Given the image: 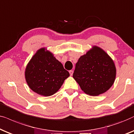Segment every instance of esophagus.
<instances>
[{
  "mask_svg": "<svg viewBox=\"0 0 134 134\" xmlns=\"http://www.w3.org/2000/svg\"><path fill=\"white\" fill-rule=\"evenodd\" d=\"M69 73H70V75H73V73H74V71L71 70L69 71Z\"/></svg>",
  "mask_w": 134,
  "mask_h": 134,
  "instance_id": "1",
  "label": "esophagus"
}]
</instances>
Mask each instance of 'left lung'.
Returning <instances> with one entry per match:
<instances>
[{
  "mask_svg": "<svg viewBox=\"0 0 134 134\" xmlns=\"http://www.w3.org/2000/svg\"><path fill=\"white\" fill-rule=\"evenodd\" d=\"M73 77L84 92L96 96L109 90L115 81L116 67L110 56L97 46L81 56Z\"/></svg>",
  "mask_w": 134,
  "mask_h": 134,
  "instance_id": "1",
  "label": "left lung"
}]
</instances>
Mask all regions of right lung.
Returning a JSON list of instances; mask_svg holds the SVG:
<instances>
[{"label":"right lung","mask_w":134,"mask_h":134,"mask_svg":"<svg viewBox=\"0 0 134 134\" xmlns=\"http://www.w3.org/2000/svg\"><path fill=\"white\" fill-rule=\"evenodd\" d=\"M70 76L62 64L44 48L40 49L27 65L25 77L33 91L50 96L58 91L64 80Z\"/></svg>","instance_id":"right-lung-1"}]
</instances>
